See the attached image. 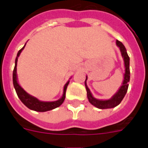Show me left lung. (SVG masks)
<instances>
[{
  "mask_svg": "<svg viewBox=\"0 0 148 148\" xmlns=\"http://www.w3.org/2000/svg\"><path fill=\"white\" fill-rule=\"evenodd\" d=\"M116 46L119 48L120 52H121V57L124 61V67H125V73H124V79H123L122 84L121 87L119 88L117 92L109 99H98L95 98L92 95V92L89 89L88 86L87 84V75L86 76L85 84L86 90H87V99L89 100V102L95 108L99 109H110V108H113L121 103L122 99H124L125 95H126L127 91L128 86H129V82H130V58L128 56L127 53L126 48L123 44L119 40H116Z\"/></svg>",
  "mask_w": 148,
  "mask_h": 148,
  "instance_id": "8db88e82",
  "label": "left lung"
}]
</instances>
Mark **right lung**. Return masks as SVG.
<instances>
[{
    "label": "right lung",
    "mask_w": 148,
    "mask_h": 148,
    "mask_svg": "<svg viewBox=\"0 0 148 148\" xmlns=\"http://www.w3.org/2000/svg\"><path fill=\"white\" fill-rule=\"evenodd\" d=\"M27 44V43H26ZM23 46V48L21 49L18 51V54H17V57L15 58V67H14V70H13L12 74V81H13V85H14V88H15L16 93L18 95V98L21 101V102L23 103L26 107L29 108V109L32 110L37 111V112H46V111H49L51 110H53L56 108H58L60 105L62 104L64 102V101L65 99V96H66V87H67L68 84L70 83V79L67 81L66 84H65L64 87V90H63V94L61 95V97L58 100L53 101H40L36 97L33 96V95H30L28 92H27L25 90L22 88L21 86L18 83V75H17V64H18V58L19 56L21 53L22 50L24 49L26 46Z\"/></svg>",
    "instance_id": "obj_1"
}]
</instances>
